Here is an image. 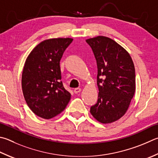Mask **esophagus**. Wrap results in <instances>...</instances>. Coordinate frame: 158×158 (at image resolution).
<instances>
[{
    "instance_id": "1",
    "label": "esophagus",
    "mask_w": 158,
    "mask_h": 158,
    "mask_svg": "<svg viewBox=\"0 0 158 158\" xmlns=\"http://www.w3.org/2000/svg\"><path fill=\"white\" fill-rule=\"evenodd\" d=\"M81 91V88H74V93H75V94H77V93H80V92Z\"/></svg>"
}]
</instances>
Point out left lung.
Wrapping results in <instances>:
<instances>
[{
  "mask_svg": "<svg viewBox=\"0 0 158 158\" xmlns=\"http://www.w3.org/2000/svg\"><path fill=\"white\" fill-rule=\"evenodd\" d=\"M97 65L98 100L90 107L97 121L109 124L127 111L135 91V71L130 54L114 40L98 36L85 40Z\"/></svg>",
  "mask_w": 158,
  "mask_h": 158,
  "instance_id": "obj_1",
  "label": "left lung"
}]
</instances>
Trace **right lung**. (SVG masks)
<instances>
[{"instance_id":"obj_1","label":"right lung","mask_w":158,"mask_h":158,"mask_svg":"<svg viewBox=\"0 0 158 158\" xmlns=\"http://www.w3.org/2000/svg\"><path fill=\"white\" fill-rule=\"evenodd\" d=\"M73 39L42 41L31 50L22 74V90L31 110L41 118L51 119L64 110L71 94L61 81L60 60Z\"/></svg>"}]
</instances>
